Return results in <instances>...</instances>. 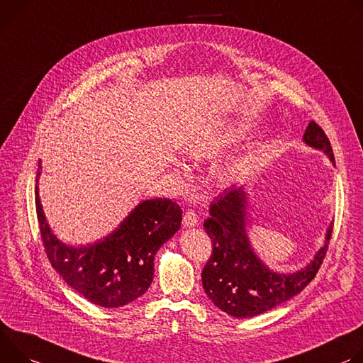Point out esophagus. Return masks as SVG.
I'll use <instances>...</instances> for the list:
<instances>
[{
    "instance_id": "obj_1",
    "label": "esophagus",
    "mask_w": 363,
    "mask_h": 363,
    "mask_svg": "<svg viewBox=\"0 0 363 363\" xmlns=\"http://www.w3.org/2000/svg\"><path fill=\"white\" fill-rule=\"evenodd\" d=\"M183 223L187 228H193L196 225H199V215L196 213L194 209H187L184 216H183Z\"/></svg>"
}]
</instances>
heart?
<instances>
[{"mask_svg": "<svg viewBox=\"0 0 363 363\" xmlns=\"http://www.w3.org/2000/svg\"><path fill=\"white\" fill-rule=\"evenodd\" d=\"M244 137L242 128L229 123H215L193 134L183 145L184 154L191 158H211L222 152L228 147L238 143ZM251 166V157L236 155L228 158L216 170V179L222 184H229L239 177H242Z\"/></svg>", "mask_w": 363, "mask_h": 363, "instance_id": "1", "label": "heart"}]
</instances>
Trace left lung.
<instances>
[{
    "label": "left lung",
    "instance_id": "obj_1",
    "mask_svg": "<svg viewBox=\"0 0 363 363\" xmlns=\"http://www.w3.org/2000/svg\"><path fill=\"white\" fill-rule=\"evenodd\" d=\"M303 141L323 151L335 164V155L325 131L310 121ZM248 200L244 187L225 189L211 205L203 226L212 239V255L202 271L208 297L222 311L233 317L262 314L297 296L315 277L323 264L332 226L326 242L310 264L293 274L271 271L254 252L247 235Z\"/></svg>",
    "mask_w": 363,
    "mask_h": 363
}]
</instances>
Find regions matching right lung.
I'll return each instance as SVG.
<instances>
[{"label": "right lung", "mask_w": 363, "mask_h": 363, "mask_svg": "<svg viewBox=\"0 0 363 363\" xmlns=\"http://www.w3.org/2000/svg\"><path fill=\"white\" fill-rule=\"evenodd\" d=\"M40 169L38 163L35 211L52 267L74 291L96 306L116 308L141 297L151 286L157 251L180 229V206L170 199L144 200L102 240L69 247L46 222L38 199Z\"/></svg>", "instance_id": "obj_1"}]
</instances>
